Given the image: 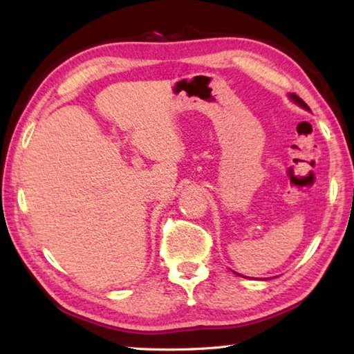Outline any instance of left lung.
<instances>
[{
    "instance_id": "obj_1",
    "label": "left lung",
    "mask_w": 354,
    "mask_h": 354,
    "mask_svg": "<svg viewBox=\"0 0 354 354\" xmlns=\"http://www.w3.org/2000/svg\"><path fill=\"white\" fill-rule=\"evenodd\" d=\"M290 99H292L293 102H297L298 104H301V106H303V108H306V109H309V106H307V104H306V102H304L303 99H299V97H298L297 94H290Z\"/></svg>"
}]
</instances>
